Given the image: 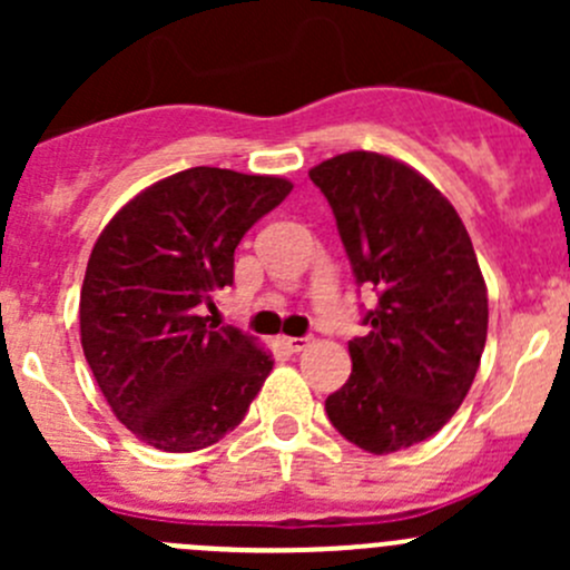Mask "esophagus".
Instances as JSON below:
<instances>
[{"label":"esophagus","instance_id":"34e87169","mask_svg":"<svg viewBox=\"0 0 570 570\" xmlns=\"http://www.w3.org/2000/svg\"><path fill=\"white\" fill-rule=\"evenodd\" d=\"M281 344H284V347L289 350V353H301V350L308 344V338H303V336H281Z\"/></svg>","mask_w":570,"mask_h":570}]
</instances>
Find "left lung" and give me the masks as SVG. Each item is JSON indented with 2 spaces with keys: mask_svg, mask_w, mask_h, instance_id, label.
<instances>
[{
  "mask_svg": "<svg viewBox=\"0 0 570 570\" xmlns=\"http://www.w3.org/2000/svg\"><path fill=\"white\" fill-rule=\"evenodd\" d=\"M308 176L355 284L377 292L327 419L350 444L389 455L439 433L469 394L488 336L485 281L455 206L400 159L347 151Z\"/></svg>",
  "mask_w": 570,
  "mask_h": 570,
  "instance_id": "left-lung-1",
  "label": "left lung"
}]
</instances>
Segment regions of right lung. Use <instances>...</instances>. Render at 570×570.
<instances>
[{
	"label": "right lung",
	"mask_w": 570,
	"mask_h": 570,
	"mask_svg": "<svg viewBox=\"0 0 570 570\" xmlns=\"http://www.w3.org/2000/svg\"><path fill=\"white\" fill-rule=\"evenodd\" d=\"M292 181L189 168L129 200L96 239L79 295L82 350L126 430L163 452L217 444L248 413L273 355L206 317L234 250Z\"/></svg>",
	"instance_id": "right-lung-1"
}]
</instances>
